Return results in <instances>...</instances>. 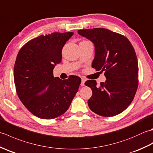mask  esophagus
Listing matches in <instances>:
<instances>
[{"label": "esophagus", "instance_id": "obj_1", "mask_svg": "<svg viewBox=\"0 0 153 153\" xmlns=\"http://www.w3.org/2000/svg\"><path fill=\"white\" fill-rule=\"evenodd\" d=\"M85 81H86V79L84 78V77H82V83H81V85H82V86L85 85Z\"/></svg>", "mask_w": 153, "mask_h": 153}]
</instances>
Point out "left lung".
<instances>
[{"instance_id":"left-lung-1","label":"left lung","mask_w":153,"mask_h":153,"mask_svg":"<svg viewBox=\"0 0 153 153\" xmlns=\"http://www.w3.org/2000/svg\"><path fill=\"white\" fill-rule=\"evenodd\" d=\"M77 33L95 46L92 67L105 71V82L97 85L87 80L92 90L89 108L101 116H114L126 110L134 99L138 87V62L132 45L123 35L105 28L80 30Z\"/></svg>"}]
</instances>
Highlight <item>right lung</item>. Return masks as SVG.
I'll list each match as a JSON object with an SVG mask.
<instances>
[{"instance_id": "add662e5", "label": "right lung", "mask_w": 153, "mask_h": 153, "mask_svg": "<svg viewBox=\"0 0 153 153\" xmlns=\"http://www.w3.org/2000/svg\"><path fill=\"white\" fill-rule=\"evenodd\" d=\"M72 32L40 35L19 50L14 64V83L19 99L27 109L41 119H53L67 111L78 91L81 78L62 80L53 76L62 60V49Z\"/></svg>"}]
</instances>
